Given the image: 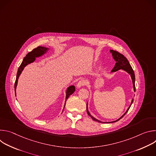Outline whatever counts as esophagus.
Instances as JSON below:
<instances>
[{
    "label": "esophagus",
    "instance_id": "esophagus-1",
    "mask_svg": "<svg viewBox=\"0 0 156 156\" xmlns=\"http://www.w3.org/2000/svg\"><path fill=\"white\" fill-rule=\"evenodd\" d=\"M86 84V81L84 80H80L78 81V83H77V87H81L83 86H84Z\"/></svg>",
    "mask_w": 156,
    "mask_h": 156
}]
</instances>
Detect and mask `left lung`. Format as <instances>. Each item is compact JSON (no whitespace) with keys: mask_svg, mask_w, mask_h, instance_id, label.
Segmentation results:
<instances>
[{"mask_svg":"<svg viewBox=\"0 0 156 156\" xmlns=\"http://www.w3.org/2000/svg\"><path fill=\"white\" fill-rule=\"evenodd\" d=\"M110 52L112 53V56H113V58L115 59V60L116 61V63H115V65L114 66V68L112 69V72H116L119 70H120V69H123L125 71H126V72H128L131 77V79H132V82H133V88H134V91H136V89H135V73H134V71H133L132 67L131 66L128 60H127V58L122 54H120V52H117V51H113V50H110ZM133 100L134 99H132L131 101V105H129V107H128V108L127 109V110L126 111V112L120 117L119 118L118 120H117L116 121H114V122H102L98 120H97L96 119L94 118L92 115H91V114H90V112H89V111L87 110V105H86V110H87V113L88 114V115L90 116L93 120L96 121V122H100V123H113V122H117L119 121V120H120L126 114V112L128 111L129 108H130L133 102Z\"/></svg>","mask_w":156,"mask_h":156,"instance_id":"obj_1","label":"left lung"}]
</instances>
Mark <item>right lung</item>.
Wrapping results in <instances>:
<instances>
[{
  "instance_id": "1",
  "label": "right lung",
  "mask_w": 156,
  "mask_h": 156,
  "mask_svg": "<svg viewBox=\"0 0 156 156\" xmlns=\"http://www.w3.org/2000/svg\"><path fill=\"white\" fill-rule=\"evenodd\" d=\"M48 49L46 48L39 46V47L34 49L32 51L28 53L27 56L23 58V62H22L20 66H19L18 72H17V74H16V80L15 82V93H16V87L17 86L18 80V78H19L20 74L21 73V72L23 71L24 68L28 64L33 62L35 60L36 57L41 56L44 53H46V51H48ZM75 87L74 86H69L67 88V90H66V101L69 98V96L70 95H72L75 92ZM15 96H16V94H15ZM66 101H65V102H66ZM65 105H64V107H65Z\"/></svg>"
}]
</instances>
